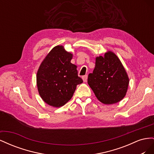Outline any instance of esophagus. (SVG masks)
<instances>
[{
    "label": "esophagus",
    "instance_id": "esophagus-1",
    "mask_svg": "<svg viewBox=\"0 0 154 154\" xmlns=\"http://www.w3.org/2000/svg\"><path fill=\"white\" fill-rule=\"evenodd\" d=\"M87 78H88V76L87 75H84V76H82V79H83V82H86L87 81Z\"/></svg>",
    "mask_w": 154,
    "mask_h": 154
}]
</instances>
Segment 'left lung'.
I'll use <instances>...</instances> for the list:
<instances>
[{"label":"left lung","instance_id":"obj_1","mask_svg":"<svg viewBox=\"0 0 154 154\" xmlns=\"http://www.w3.org/2000/svg\"><path fill=\"white\" fill-rule=\"evenodd\" d=\"M87 82L97 100L110 105L125 96L129 79L117 56L109 51L104 57L96 58L95 68L88 74Z\"/></svg>","mask_w":154,"mask_h":154}]
</instances>
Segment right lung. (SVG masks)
Here are the masks:
<instances>
[{"mask_svg": "<svg viewBox=\"0 0 154 154\" xmlns=\"http://www.w3.org/2000/svg\"><path fill=\"white\" fill-rule=\"evenodd\" d=\"M71 53L57 45L44 60L37 72L36 83L39 94L48 105H64L73 96L77 85L83 82L78 76L76 66L71 63Z\"/></svg>", "mask_w": 154, "mask_h": 154, "instance_id": "1", "label": "right lung"}]
</instances>
